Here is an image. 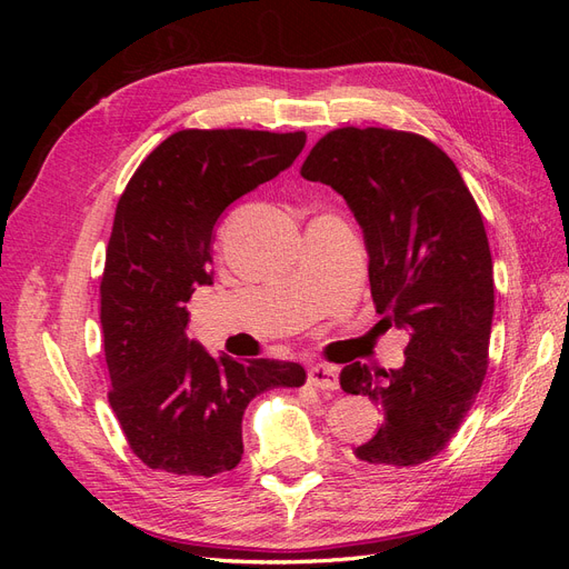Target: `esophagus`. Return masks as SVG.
I'll return each instance as SVG.
<instances>
[{
  "label": "esophagus",
  "mask_w": 569,
  "mask_h": 569,
  "mask_svg": "<svg viewBox=\"0 0 569 569\" xmlns=\"http://www.w3.org/2000/svg\"><path fill=\"white\" fill-rule=\"evenodd\" d=\"M308 382L318 389H337L339 387L337 368L325 366V363H313L311 368H308Z\"/></svg>",
  "instance_id": "obj_1"
}]
</instances>
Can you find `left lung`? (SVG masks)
<instances>
[{
    "label": "left lung",
    "mask_w": 569,
    "mask_h": 569,
    "mask_svg": "<svg viewBox=\"0 0 569 569\" xmlns=\"http://www.w3.org/2000/svg\"><path fill=\"white\" fill-rule=\"evenodd\" d=\"M301 176L347 201L363 230L377 313L408 332L401 368L351 363L339 375L343 391L382 410L353 453L375 470L412 468L446 449L487 375L493 263L481 213L456 163L412 132L332 130Z\"/></svg>",
    "instance_id": "8db88e82"
}]
</instances>
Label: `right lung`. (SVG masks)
Here are the masks:
<instances>
[{
  "label": "right lung",
  "mask_w": 569,
  "mask_h": 569,
  "mask_svg": "<svg viewBox=\"0 0 569 569\" xmlns=\"http://www.w3.org/2000/svg\"><path fill=\"white\" fill-rule=\"evenodd\" d=\"M306 132L180 130L134 170L116 206L101 278L109 401L147 468L213 477L242 460V418L258 393L301 387L299 363H247L187 337V301L213 284L216 222L278 178Z\"/></svg>",
  "instance_id": "add662e5"
}]
</instances>
